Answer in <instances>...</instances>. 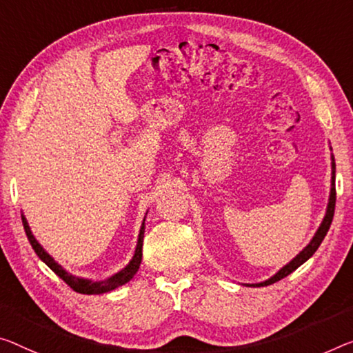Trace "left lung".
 <instances>
[{
	"label": "left lung",
	"mask_w": 353,
	"mask_h": 353,
	"mask_svg": "<svg viewBox=\"0 0 353 353\" xmlns=\"http://www.w3.org/2000/svg\"><path fill=\"white\" fill-rule=\"evenodd\" d=\"M330 150H332V146H330ZM334 178H336V164H334V156L332 154V189H330V197H328V205H327V211H325V216L321 222V225H319L317 232L314 233L312 240L307 243V246L303 249L296 254V256L290 260L289 263L284 265L283 268H281L278 273L271 276L267 281H263V283H257V284H245L248 287H265V285H270V284H274L281 281L285 276H289L290 273H294V271L301 267L303 263L306 262L307 259H311L314 256V252L317 251L319 246H321V243L323 241L325 235H327V232L330 229V225H332V221H333V214H334V205H336V188H334Z\"/></svg>",
	"instance_id": "left-lung-1"
}]
</instances>
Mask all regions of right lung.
<instances>
[{
	"label": "right lung",
	"mask_w": 353,
	"mask_h": 353,
	"mask_svg": "<svg viewBox=\"0 0 353 353\" xmlns=\"http://www.w3.org/2000/svg\"><path fill=\"white\" fill-rule=\"evenodd\" d=\"M146 218V216H145ZM21 222H23L26 236H28L30 245L34 249V252L37 254L42 262H44L48 268L61 278L64 283H66L70 289H74L75 292L83 295H99V294H107V292H112L118 289V287L129 283L134 278V274L137 273L140 268V263H142V246H143V236H145V219L142 222V227H140V233H139V240H137V246H135V252L132 259L129 260V263L124 267L123 270L118 271V273L108 276V278L102 279V281H93V279H86V278H79V276L70 274L64 270L61 265H59L55 259H53L50 254H48L44 248L41 246V243L36 240V236L32 235L31 227L28 225V221H26L25 214L21 213Z\"/></svg>",
	"instance_id": "obj_1"
}]
</instances>
